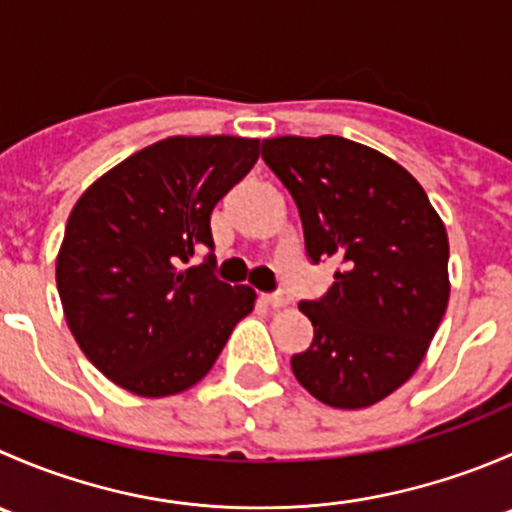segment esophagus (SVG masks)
Returning <instances> with one entry per match:
<instances>
[{
    "label": "esophagus",
    "instance_id": "1",
    "mask_svg": "<svg viewBox=\"0 0 512 512\" xmlns=\"http://www.w3.org/2000/svg\"><path fill=\"white\" fill-rule=\"evenodd\" d=\"M265 302L272 304V307H287V304L292 302V297H289L287 292H282V289H277V292L265 294Z\"/></svg>",
    "mask_w": 512,
    "mask_h": 512
}]
</instances>
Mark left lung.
<instances>
[{
	"instance_id": "1",
	"label": "left lung",
	"mask_w": 512,
	"mask_h": 512,
	"mask_svg": "<svg viewBox=\"0 0 512 512\" xmlns=\"http://www.w3.org/2000/svg\"><path fill=\"white\" fill-rule=\"evenodd\" d=\"M262 160L297 203L309 260L339 262L327 294L299 302L314 339L294 376L334 409L376 404L418 369L446 314V227L409 170L342 136L267 138Z\"/></svg>"
}]
</instances>
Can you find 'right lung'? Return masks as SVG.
<instances>
[{
	"mask_svg": "<svg viewBox=\"0 0 512 512\" xmlns=\"http://www.w3.org/2000/svg\"><path fill=\"white\" fill-rule=\"evenodd\" d=\"M260 158L257 138L173 136L133 153L74 205L56 257L66 324L131 394L198 384L255 292L215 277L210 215ZM200 266L185 268L198 251Z\"/></svg>",
	"mask_w": 512,
	"mask_h": 512,
	"instance_id": "right-lung-1",
	"label": "right lung"
}]
</instances>
